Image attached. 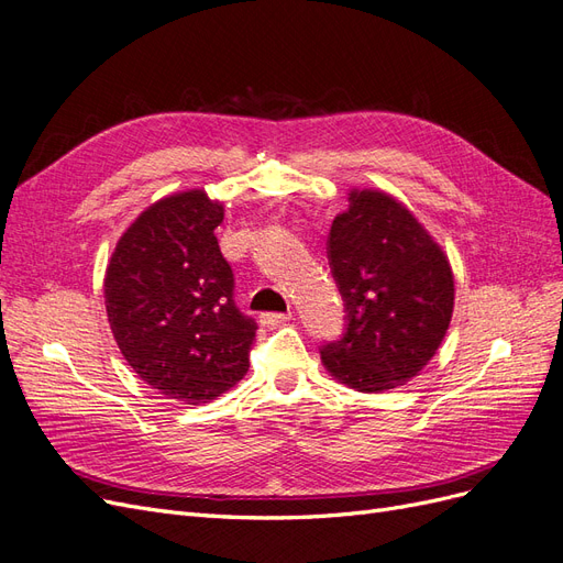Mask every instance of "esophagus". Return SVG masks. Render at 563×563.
<instances>
[{
	"label": "esophagus",
	"instance_id": "esophagus-1",
	"mask_svg": "<svg viewBox=\"0 0 563 563\" xmlns=\"http://www.w3.org/2000/svg\"><path fill=\"white\" fill-rule=\"evenodd\" d=\"M288 319H291V312H265V314H261V321L265 323V327H279V323H286Z\"/></svg>",
	"mask_w": 563,
	"mask_h": 563
}]
</instances>
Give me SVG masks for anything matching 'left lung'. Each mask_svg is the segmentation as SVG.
<instances>
[{"label":"left lung","instance_id":"8db88e82","mask_svg":"<svg viewBox=\"0 0 563 563\" xmlns=\"http://www.w3.org/2000/svg\"><path fill=\"white\" fill-rule=\"evenodd\" d=\"M327 244L347 321L345 333L321 347L323 366L360 391L406 385L449 331L455 288L446 253L380 190H352Z\"/></svg>","mask_w":563,"mask_h":563}]
</instances>
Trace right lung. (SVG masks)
I'll list each match as a JSON object with an SVG mask.
<instances>
[{"label":"right lung","mask_w":563,"mask_h":563,"mask_svg":"<svg viewBox=\"0 0 563 563\" xmlns=\"http://www.w3.org/2000/svg\"><path fill=\"white\" fill-rule=\"evenodd\" d=\"M223 203L203 190L164 197L117 242L106 310L129 366L168 399L207 404L249 371L255 321L234 305V275L213 230Z\"/></svg>","instance_id":"right-lung-1"}]
</instances>
